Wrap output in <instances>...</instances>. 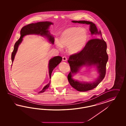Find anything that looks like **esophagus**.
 Here are the masks:
<instances>
[{
	"label": "esophagus",
	"instance_id": "esophagus-1",
	"mask_svg": "<svg viewBox=\"0 0 126 126\" xmlns=\"http://www.w3.org/2000/svg\"><path fill=\"white\" fill-rule=\"evenodd\" d=\"M62 61H67V58L65 56H63L62 57Z\"/></svg>",
	"mask_w": 126,
	"mask_h": 126
}]
</instances>
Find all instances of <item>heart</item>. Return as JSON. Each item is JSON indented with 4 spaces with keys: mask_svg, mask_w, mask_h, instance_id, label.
Segmentation results:
<instances>
[{
    "mask_svg": "<svg viewBox=\"0 0 126 126\" xmlns=\"http://www.w3.org/2000/svg\"><path fill=\"white\" fill-rule=\"evenodd\" d=\"M88 31L80 27H71L63 31L56 41L60 48L67 47L69 53L76 54L84 49L89 40Z\"/></svg>",
    "mask_w": 126,
    "mask_h": 126,
    "instance_id": "heart-1",
    "label": "heart"
}]
</instances>
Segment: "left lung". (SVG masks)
Segmentation results:
<instances>
[{"label":"left lung","mask_w":126,"mask_h":126,"mask_svg":"<svg viewBox=\"0 0 126 126\" xmlns=\"http://www.w3.org/2000/svg\"><path fill=\"white\" fill-rule=\"evenodd\" d=\"M73 23L90 25L92 35L98 34L101 39H93L88 41L84 49L79 53L72 55L68 60L71 71L67 76L70 85L79 92H86L95 88L103 80L106 74L108 61L107 44L104 41L101 31H98L94 23L87 21H72ZM95 67L99 75L94 81H80L73 79L72 77L80 71L82 67Z\"/></svg>","instance_id":"obj_1"}]
</instances>
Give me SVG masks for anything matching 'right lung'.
I'll list each match as a JSON object with an SVG mask.
<instances>
[{
    "mask_svg": "<svg viewBox=\"0 0 126 126\" xmlns=\"http://www.w3.org/2000/svg\"><path fill=\"white\" fill-rule=\"evenodd\" d=\"M53 24V23L46 21V22H40L36 23H32L24 26L22 28L20 31V37L18 41L16 42L14 47V49L12 54V63L14 61L15 56L18 49V47L19 45L22 42L23 37L29 34H37L40 35L41 36H44L47 37L50 42L52 44H53L54 38L53 36L50 34L49 31H48V29L51 25ZM62 60V58L58 56L51 58L49 61L48 63V72L49 75L50 79H51V74L53 69L55 68L58 65H59ZM50 84V81L49 83L45 85L42 90L39 92L38 93H42L46 91L49 86Z\"/></svg>",
    "mask_w": 126,
    "mask_h": 126,
    "instance_id": "obj_1",
    "label": "right lung"
}]
</instances>
